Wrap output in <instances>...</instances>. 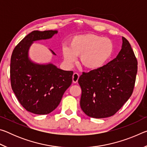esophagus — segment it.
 <instances>
[{
	"label": "esophagus",
	"mask_w": 147,
	"mask_h": 147,
	"mask_svg": "<svg viewBox=\"0 0 147 147\" xmlns=\"http://www.w3.org/2000/svg\"><path fill=\"white\" fill-rule=\"evenodd\" d=\"M79 74L77 73H74L73 74V83H76L77 82L78 80V78H79Z\"/></svg>",
	"instance_id": "1"
}]
</instances>
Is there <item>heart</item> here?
<instances>
[{"label":"heart","instance_id":"1","mask_svg":"<svg viewBox=\"0 0 147 147\" xmlns=\"http://www.w3.org/2000/svg\"><path fill=\"white\" fill-rule=\"evenodd\" d=\"M114 45L108 38L94 34L75 36L71 39L68 47H64L63 56L68 63L75 61L80 56V62L86 68L94 70L102 67L112 56Z\"/></svg>","mask_w":147,"mask_h":147}]
</instances>
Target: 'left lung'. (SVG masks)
<instances>
[{
  "instance_id": "8db88e82",
  "label": "left lung",
  "mask_w": 147,
  "mask_h": 147,
  "mask_svg": "<svg viewBox=\"0 0 147 147\" xmlns=\"http://www.w3.org/2000/svg\"><path fill=\"white\" fill-rule=\"evenodd\" d=\"M137 72L136 57L123 37L122 49L116 58L100 68L83 72L79 77L82 111L97 119L115 115L132 94Z\"/></svg>"
}]
</instances>
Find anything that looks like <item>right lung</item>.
Listing matches in <instances>:
<instances>
[{"label":"right lung","instance_id":"right-lung-1","mask_svg":"<svg viewBox=\"0 0 147 147\" xmlns=\"http://www.w3.org/2000/svg\"><path fill=\"white\" fill-rule=\"evenodd\" d=\"M57 32H32L17 44L11 56L12 90L22 106L37 115H45L54 110L73 82V71L61 70L53 64H35L28 58L32 42L49 39Z\"/></svg>","mask_w":147,"mask_h":147}]
</instances>
